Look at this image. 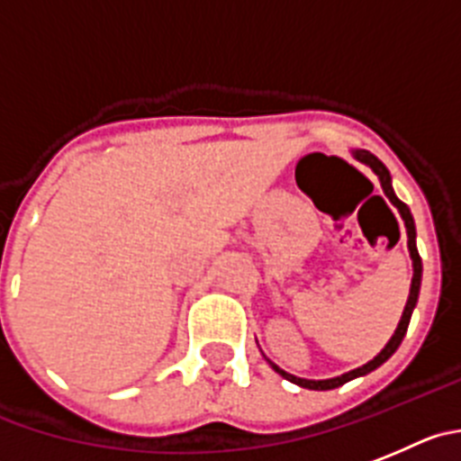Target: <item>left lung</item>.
I'll return each instance as SVG.
<instances>
[{
  "label": "left lung",
  "instance_id": "left-lung-1",
  "mask_svg": "<svg viewBox=\"0 0 461 461\" xmlns=\"http://www.w3.org/2000/svg\"><path fill=\"white\" fill-rule=\"evenodd\" d=\"M355 158L361 163H366L368 167H371L373 172L377 175V179H380L382 184V191H384V195L389 197L391 204L395 206V209L400 211V216H402V221H405V230H407V248H410V257H411V266H414V277H411V289H410V298H407V304H405V312H402V318H400L398 328H395L393 337L389 339V343H386L384 348H382V352L377 357H373L368 364H364V366L355 368V371L350 373H343V375L339 377H330V380H304V377H295L291 375V373L282 371V368L277 366V364H273V361L268 359L270 366L275 368V373H279L282 377H286L289 382H294V384L298 386H304V389H313V391H328V389H337V386L346 384V382L355 380V377H361L366 375V373L375 371L377 366H382L386 359H389L391 355H393L395 350H398V346L402 343V339H405L407 334V325H410V318H411V312H414L416 307V300H419V291H420V275H423V264H420V257H419V250H416V227H414V218H411V211L410 206L405 204V202H400L398 197H395L393 193V186H391V175L389 170H386L384 163L380 161V158L375 157V154L366 152V149H355Z\"/></svg>",
  "mask_w": 461,
  "mask_h": 461
}]
</instances>
